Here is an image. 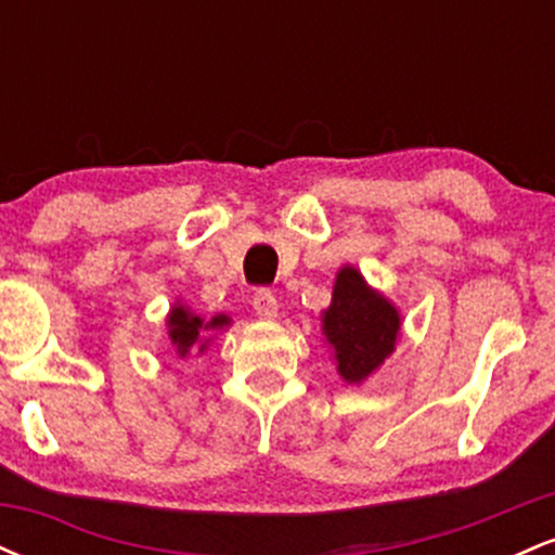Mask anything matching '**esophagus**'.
Segmentation results:
<instances>
[{
  "label": "esophagus",
  "instance_id": "34e87169",
  "mask_svg": "<svg viewBox=\"0 0 555 555\" xmlns=\"http://www.w3.org/2000/svg\"><path fill=\"white\" fill-rule=\"evenodd\" d=\"M253 310H256L260 321H271V318H276L279 313L276 297H273L269 289H258L256 295H253Z\"/></svg>",
  "mask_w": 555,
  "mask_h": 555
}]
</instances>
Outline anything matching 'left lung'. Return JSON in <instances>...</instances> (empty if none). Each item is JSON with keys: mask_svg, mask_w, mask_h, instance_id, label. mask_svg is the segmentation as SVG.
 Listing matches in <instances>:
<instances>
[{"mask_svg": "<svg viewBox=\"0 0 555 555\" xmlns=\"http://www.w3.org/2000/svg\"><path fill=\"white\" fill-rule=\"evenodd\" d=\"M321 334L341 380L362 386L397 349L401 315L384 292L347 263L336 273L331 305L321 313Z\"/></svg>", "mask_w": 555, "mask_h": 555, "instance_id": "obj_1", "label": "left lung"}]
</instances>
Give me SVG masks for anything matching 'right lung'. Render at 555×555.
<instances>
[{
  "label": "right lung",
  "mask_w": 555,
  "mask_h": 555,
  "mask_svg": "<svg viewBox=\"0 0 555 555\" xmlns=\"http://www.w3.org/2000/svg\"><path fill=\"white\" fill-rule=\"evenodd\" d=\"M232 326V318L216 313L214 318L197 315L193 308L177 299L167 313V336L175 347L177 358L184 360L190 354H203L208 344L214 341V334Z\"/></svg>",
  "instance_id": "right-lung-1"
}]
</instances>
